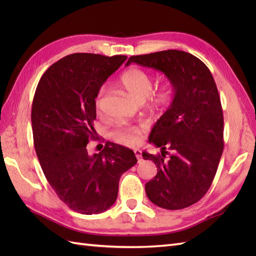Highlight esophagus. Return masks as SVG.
Wrapping results in <instances>:
<instances>
[{"label":"esophagus","instance_id":"34e87169","mask_svg":"<svg viewBox=\"0 0 256 256\" xmlns=\"http://www.w3.org/2000/svg\"><path fill=\"white\" fill-rule=\"evenodd\" d=\"M134 154H135V156H136V158L138 160V162L142 160V152H140V150H135Z\"/></svg>","mask_w":256,"mask_h":256}]
</instances>
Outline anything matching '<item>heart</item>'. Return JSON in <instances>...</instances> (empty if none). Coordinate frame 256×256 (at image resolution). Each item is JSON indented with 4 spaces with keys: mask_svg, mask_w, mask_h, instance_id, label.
Listing matches in <instances>:
<instances>
[{
    "mask_svg": "<svg viewBox=\"0 0 256 256\" xmlns=\"http://www.w3.org/2000/svg\"><path fill=\"white\" fill-rule=\"evenodd\" d=\"M120 82L128 92V96L134 100L142 102L150 96V101L157 108H165L170 106L174 99L172 84L167 81L154 94H150L153 90V77L140 68H132L122 74ZM106 96V88L102 86L98 92L94 100V106L98 111L101 110ZM143 135V128L140 126H120L111 133L112 140L116 142L125 145L134 146L140 143Z\"/></svg>",
    "mask_w": 256,
    "mask_h": 256,
    "instance_id": "heart-1",
    "label": "heart"
}]
</instances>
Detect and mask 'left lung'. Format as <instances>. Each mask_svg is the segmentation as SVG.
Returning <instances> with one entry per match:
<instances>
[{
    "label": "left lung",
    "instance_id": "obj_1",
    "mask_svg": "<svg viewBox=\"0 0 256 256\" xmlns=\"http://www.w3.org/2000/svg\"><path fill=\"white\" fill-rule=\"evenodd\" d=\"M132 62L162 72L174 86L172 104L150 135L160 154H142L157 167L146 194L160 208H187L209 190L224 152V113L214 79L199 58L182 50L132 56L125 66Z\"/></svg>",
    "mask_w": 256,
    "mask_h": 256
}]
</instances>
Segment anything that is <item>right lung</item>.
<instances>
[{
	"mask_svg": "<svg viewBox=\"0 0 256 256\" xmlns=\"http://www.w3.org/2000/svg\"><path fill=\"white\" fill-rule=\"evenodd\" d=\"M126 58L68 55L46 70L35 91L32 128L38 160L58 198L79 214L110 208L120 177L138 162L132 150L111 142L99 154L86 150L96 138V96Z\"/></svg>",
	"mask_w": 256,
	"mask_h": 256,
	"instance_id": "add662e5",
	"label": "right lung"
}]
</instances>
